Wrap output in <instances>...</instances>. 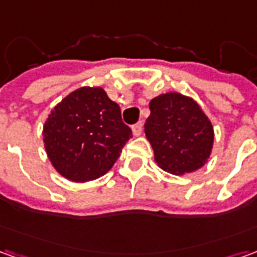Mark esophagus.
<instances>
[{"instance_id": "obj_1", "label": "esophagus", "mask_w": 257, "mask_h": 257, "mask_svg": "<svg viewBox=\"0 0 257 257\" xmlns=\"http://www.w3.org/2000/svg\"><path fill=\"white\" fill-rule=\"evenodd\" d=\"M142 126H143V123L142 122H138L135 123V125H132V134H134V136H140V134H142Z\"/></svg>"}]
</instances>
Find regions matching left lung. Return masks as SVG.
Segmentation results:
<instances>
[{"instance_id":"8db88e82","label":"left lung","mask_w":257,"mask_h":257,"mask_svg":"<svg viewBox=\"0 0 257 257\" xmlns=\"http://www.w3.org/2000/svg\"><path fill=\"white\" fill-rule=\"evenodd\" d=\"M149 107L145 132L158 167L173 175H186L209 161L213 125L193 97L167 92L151 99Z\"/></svg>"}]
</instances>
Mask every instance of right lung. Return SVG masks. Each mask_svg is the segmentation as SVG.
<instances>
[{
  "mask_svg": "<svg viewBox=\"0 0 257 257\" xmlns=\"http://www.w3.org/2000/svg\"><path fill=\"white\" fill-rule=\"evenodd\" d=\"M132 131L100 86H82L53 107L42 129L47 156L59 175L86 183L106 175Z\"/></svg>",
  "mask_w": 257,
  "mask_h": 257,
  "instance_id": "obj_1",
  "label": "right lung"
}]
</instances>
